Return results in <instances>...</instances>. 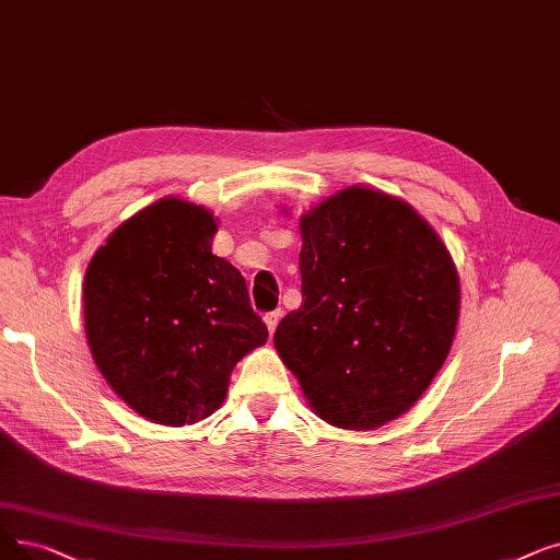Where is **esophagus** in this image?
Returning a JSON list of instances; mask_svg holds the SVG:
<instances>
[{
  "label": "esophagus",
  "mask_w": 560,
  "mask_h": 560,
  "mask_svg": "<svg viewBox=\"0 0 560 560\" xmlns=\"http://www.w3.org/2000/svg\"><path fill=\"white\" fill-rule=\"evenodd\" d=\"M281 315H283V311L281 308H277V311H270V313H265V325H267V331L270 334H275V329H277V325H279V320H281Z\"/></svg>",
  "instance_id": "34e87169"
}]
</instances>
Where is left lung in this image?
Returning a JSON list of instances; mask_svg holds the SVG:
<instances>
[{
    "mask_svg": "<svg viewBox=\"0 0 560 560\" xmlns=\"http://www.w3.org/2000/svg\"><path fill=\"white\" fill-rule=\"evenodd\" d=\"M300 231L302 306L275 348L323 421L375 430L423 396L451 352L453 258L409 203L359 185L308 210Z\"/></svg>",
    "mask_w": 560,
    "mask_h": 560,
    "instance_id": "8db88e82",
    "label": "left lung"
}]
</instances>
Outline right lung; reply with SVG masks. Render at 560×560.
<instances>
[{"instance_id":"obj_1","label":"right lung","mask_w":560,"mask_h":560,"mask_svg":"<svg viewBox=\"0 0 560 560\" xmlns=\"http://www.w3.org/2000/svg\"><path fill=\"white\" fill-rule=\"evenodd\" d=\"M210 210L166 197L120 224L84 277V329L114 394L160 425L220 407L235 363L267 340L245 277L212 254Z\"/></svg>"}]
</instances>
